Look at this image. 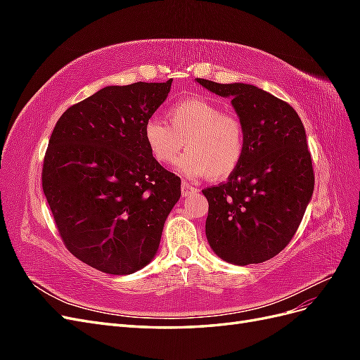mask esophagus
<instances>
[{
    "instance_id": "obj_1",
    "label": "esophagus",
    "mask_w": 360,
    "mask_h": 360,
    "mask_svg": "<svg viewBox=\"0 0 360 360\" xmlns=\"http://www.w3.org/2000/svg\"><path fill=\"white\" fill-rule=\"evenodd\" d=\"M197 192H198V189L192 186V184H189L188 181L181 183V195H183V197H191V195L197 193Z\"/></svg>"
}]
</instances>
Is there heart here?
Listing matches in <instances>:
<instances>
[{"label": "heart", "mask_w": 360, "mask_h": 360, "mask_svg": "<svg viewBox=\"0 0 360 360\" xmlns=\"http://www.w3.org/2000/svg\"><path fill=\"white\" fill-rule=\"evenodd\" d=\"M167 123L153 117L144 124V141L160 165H172L186 146L188 155L179 163L191 179L230 177L245 158L246 130L240 117L224 112L205 97L172 103L165 111Z\"/></svg>", "instance_id": "heart-1"}]
</instances>
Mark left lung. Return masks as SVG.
Returning <instances> with one entry per match:
<instances>
[{
    "mask_svg": "<svg viewBox=\"0 0 360 360\" xmlns=\"http://www.w3.org/2000/svg\"><path fill=\"white\" fill-rule=\"evenodd\" d=\"M197 82L231 97L246 130L240 167L225 183L202 191L209 201L207 240L228 263H263L291 242L314 192L302 120L287 102L255 85Z\"/></svg>",
    "mask_w": 360,
    "mask_h": 360,
    "instance_id": "left-lung-1",
    "label": "left lung"
}]
</instances>
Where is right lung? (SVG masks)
<instances>
[{
    "label": "right lung",
    "mask_w": 360,
    "mask_h": 360,
    "mask_svg": "<svg viewBox=\"0 0 360 360\" xmlns=\"http://www.w3.org/2000/svg\"><path fill=\"white\" fill-rule=\"evenodd\" d=\"M171 84L105 86L68 108L49 138L41 186L58 234L72 255L105 274L148 264L180 198V177L144 141Z\"/></svg>",
    "instance_id": "1"
}]
</instances>
